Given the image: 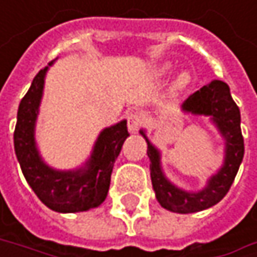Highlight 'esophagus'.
<instances>
[{"label":"esophagus","instance_id":"1","mask_svg":"<svg viewBox=\"0 0 257 257\" xmlns=\"http://www.w3.org/2000/svg\"><path fill=\"white\" fill-rule=\"evenodd\" d=\"M126 120H128V129L131 132H137L138 128L141 126V123H143V117H141V114H138V113H129L128 116H126Z\"/></svg>","mask_w":257,"mask_h":257}]
</instances>
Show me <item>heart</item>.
<instances>
[{"label":"heart","instance_id":"b5f03b06","mask_svg":"<svg viewBox=\"0 0 257 257\" xmlns=\"http://www.w3.org/2000/svg\"><path fill=\"white\" fill-rule=\"evenodd\" d=\"M171 68H173L171 64H164V65L159 67L158 73H159L161 76H164V74L170 73ZM192 80H193V76H192L190 71H187V70H186V71H181L179 76L176 77L174 83H173V89H174L176 92H181V90H184V89H187V87L190 86Z\"/></svg>","mask_w":257,"mask_h":257}]
</instances>
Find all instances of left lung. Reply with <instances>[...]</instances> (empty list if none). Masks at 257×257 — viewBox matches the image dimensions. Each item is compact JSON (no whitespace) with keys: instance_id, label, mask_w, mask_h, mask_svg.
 I'll list each match as a JSON object with an SVG mask.
<instances>
[{"instance_id":"8db88e82","label":"left lung","mask_w":257,"mask_h":257,"mask_svg":"<svg viewBox=\"0 0 257 257\" xmlns=\"http://www.w3.org/2000/svg\"><path fill=\"white\" fill-rule=\"evenodd\" d=\"M183 113L195 116H207L225 140L223 164L207 184L196 192L184 190L176 186L162 170L161 150L146 135L144 129L140 134L147 143V156L150 159V177L158 202L173 213L189 214L207 210L223 199L228 193L244 156V140L241 134V114L233 102L229 86L225 81L213 80L207 86L192 93L183 104Z\"/></svg>"}]
</instances>
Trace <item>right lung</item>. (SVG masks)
<instances>
[{"mask_svg":"<svg viewBox=\"0 0 257 257\" xmlns=\"http://www.w3.org/2000/svg\"><path fill=\"white\" fill-rule=\"evenodd\" d=\"M52 61L32 80L18 110L15 152L28 184L40 201L58 213H80L99 207L107 198L111 171L129 137L126 120L104 128L89 159L74 170H55L40 155L35 141V125L44 90V80Z\"/></svg>","mask_w":257,"mask_h":257,"instance_id":"1","label":"right lung"}]
</instances>
